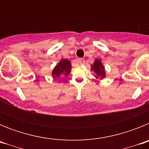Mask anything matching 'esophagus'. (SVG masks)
Here are the masks:
<instances>
[{
	"mask_svg": "<svg viewBox=\"0 0 149 149\" xmlns=\"http://www.w3.org/2000/svg\"><path fill=\"white\" fill-rule=\"evenodd\" d=\"M77 63H80V64H84L85 63V60L83 58H79L77 60Z\"/></svg>",
	"mask_w": 149,
	"mask_h": 149,
	"instance_id": "34e87169",
	"label": "esophagus"
}]
</instances>
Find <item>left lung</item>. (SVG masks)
<instances>
[{
  "mask_svg": "<svg viewBox=\"0 0 149 149\" xmlns=\"http://www.w3.org/2000/svg\"><path fill=\"white\" fill-rule=\"evenodd\" d=\"M91 70H93L97 74L98 77H100L101 78H103V77H105L104 68L103 65H102V63H101V62L100 60H96L95 61V63H93V65H92Z\"/></svg>",
  "mask_w": 149,
  "mask_h": 149,
  "instance_id": "8db88e82",
  "label": "left lung"
}]
</instances>
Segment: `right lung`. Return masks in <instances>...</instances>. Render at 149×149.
I'll list each match as a JSON object with an SVG mask.
<instances>
[{
	"instance_id": "1",
	"label": "right lung",
	"mask_w": 149,
	"mask_h": 149,
	"mask_svg": "<svg viewBox=\"0 0 149 149\" xmlns=\"http://www.w3.org/2000/svg\"><path fill=\"white\" fill-rule=\"evenodd\" d=\"M71 62L68 61V60H63L61 62H60L58 65H56L53 71L52 75L54 77H60V75L67 76L71 72Z\"/></svg>"
}]
</instances>
